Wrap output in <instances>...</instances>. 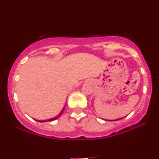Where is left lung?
<instances>
[{
	"label": "left lung",
	"mask_w": 159,
	"mask_h": 159,
	"mask_svg": "<svg viewBox=\"0 0 159 159\" xmlns=\"http://www.w3.org/2000/svg\"><path fill=\"white\" fill-rule=\"evenodd\" d=\"M123 118H124V117H123ZM123 118H121V119H123ZM119 119H116V120H112V121H116V120H119ZM110 121V120H109Z\"/></svg>",
	"instance_id": "1"
}]
</instances>
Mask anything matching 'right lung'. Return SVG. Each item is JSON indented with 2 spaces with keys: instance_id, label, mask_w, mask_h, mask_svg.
<instances>
[{
  "instance_id": "obj_1",
  "label": "right lung",
  "mask_w": 159,
  "mask_h": 159,
  "mask_svg": "<svg viewBox=\"0 0 159 159\" xmlns=\"http://www.w3.org/2000/svg\"><path fill=\"white\" fill-rule=\"evenodd\" d=\"M64 108H65V106L64 107V108H63V110L61 111V113L59 114L57 116H56V117H53V118H52V119H47V120H37L38 121H39V122H45V121H53V120H56V119H57L58 118H59V117L61 116V114H62V113H63V111H64Z\"/></svg>"
}]
</instances>
